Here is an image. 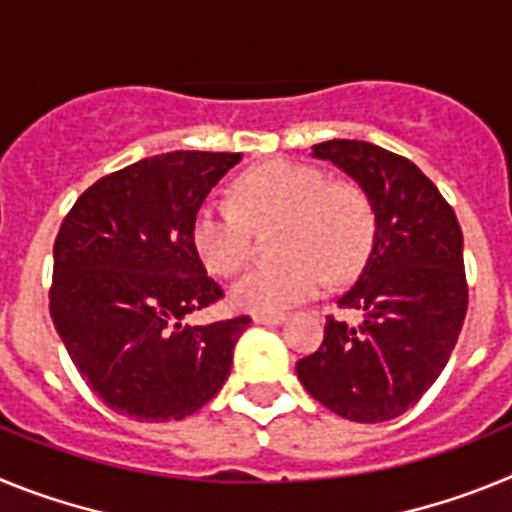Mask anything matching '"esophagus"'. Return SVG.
<instances>
[{"label": "esophagus", "instance_id": "34e87169", "mask_svg": "<svg viewBox=\"0 0 512 512\" xmlns=\"http://www.w3.org/2000/svg\"><path fill=\"white\" fill-rule=\"evenodd\" d=\"M284 320H287V318H284L282 312H274V315H253V323L269 325V328H274V325H282Z\"/></svg>", "mask_w": 512, "mask_h": 512}]
</instances>
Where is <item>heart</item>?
I'll list each match as a JSON object with an SVG mask.
<instances>
[{
    "mask_svg": "<svg viewBox=\"0 0 512 512\" xmlns=\"http://www.w3.org/2000/svg\"><path fill=\"white\" fill-rule=\"evenodd\" d=\"M238 205L207 200L192 223V243L207 271L233 277L251 251V223L284 220L282 264L251 269L230 289L238 310L274 315L312 300L325 277H354L372 251V202L354 184L297 161H269L235 184Z\"/></svg>",
    "mask_w": 512,
    "mask_h": 512,
    "instance_id": "heart-1",
    "label": "heart"
}]
</instances>
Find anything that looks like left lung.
Returning a JSON list of instances; mask_svg holds the SVG:
<instances>
[{
    "mask_svg": "<svg viewBox=\"0 0 512 512\" xmlns=\"http://www.w3.org/2000/svg\"><path fill=\"white\" fill-rule=\"evenodd\" d=\"M312 156L369 197L374 241L338 300L359 310L361 323L325 320L323 343L297 361V377L341 418L382 423L413 408L454 351L469 300L464 238L449 202L408 158L338 138L312 146Z\"/></svg>",
    "mask_w": 512,
    "mask_h": 512,
    "instance_id": "obj_1",
    "label": "left lung"
}]
</instances>
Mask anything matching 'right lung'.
Instances as JSON below:
<instances>
[{
    "label": "right lung",
    "mask_w": 512,
    "mask_h": 512,
    "mask_svg": "<svg viewBox=\"0 0 512 512\" xmlns=\"http://www.w3.org/2000/svg\"><path fill=\"white\" fill-rule=\"evenodd\" d=\"M241 153L174 151L102 176L63 217L51 318L71 361L115 413L182 420L220 392L251 318L184 323L223 289L207 277L192 223Z\"/></svg>",
    "instance_id": "add662e5"
}]
</instances>
